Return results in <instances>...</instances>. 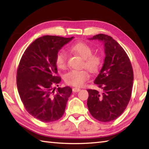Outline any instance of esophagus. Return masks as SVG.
<instances>
[{
  "mask_svg": "<svg viewBox=\"0 0 149 149\" xmlns=\"http://www.w3.org/2000/svg\"><path fill=\"white\" fill-rule=\"evenodd\" d=\"M80 90H81L80 88H73V90H72L73 92H74V93L78 92V91H79Z\"/></svg>",
  "mask_w": 149,
  "mask_h": 149,
  "instance_id": "esophagus-1",
  "label": "esophagus"
}]
</instances>
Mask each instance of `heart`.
<instances>
[{"mask_svg":"<svg viewBox=\"0 0 149 149\" xmlns=\"http://www.w3.org/2000/svg\"><path fill=\"white\" fill-rule=\"evenodd\" d=\"M69 51L74 54L80 56L83 59L82 66L86 68L91 73H96L102 63L99 55L92 54L93 49L88 44L84 42H77L69 47ZM57 67L60 70H65L67 66V56L64 50H61L57 53L55 58ZM90 77V74L86 70H71L65 75V83L73 86L79 87Z\"/></svg>","mask_w":149,"mask_h":149,"instance_id":"obj_1","label":"heart"}]
</instances>
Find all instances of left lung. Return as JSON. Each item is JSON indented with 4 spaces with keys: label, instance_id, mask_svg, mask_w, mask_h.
Here are the masks:
<instances>
[{
    "label": "left lung",
    "instance_id": "8db88e82",
    "mask_svg": "<svg viewBox=\"0 0 149 149\" xmlns=\"http://www.w3.org/2000/svg\"><path fill=\"white\" fill-rule=\"evenodd\" d=\"M90 40L102 41L106 57L94 81L102 91L87 90L89 93L87 105L93 118L108 122L121 115L128 105L133 86V70L125 51L112 37L99 34Z\"/></svg>",
    "mask_w": 149,
    "mask_h": 149
}]
</instances>
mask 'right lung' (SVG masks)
Returning <instances> with one entry per match:
<instances>
[{
	"instance_id": "add662e5",
	"label": "right lung",
	"mask_w": 149,
	"mask_h": 149,
	"mask_svg": "<svg viewBox=\"0 0 149 149\" xmlns=\"http://www.w3.org/2000/svg\"><path fill=\"white\" fill-rule=\"evenodd\" d=\"M74 37L43 36L25 50L17 69V85L25 108L43 122L59 120L64 114L72 90L54 86L61 82L55 63L57 53Z\"/></svg>"
}]
</instances>
